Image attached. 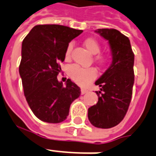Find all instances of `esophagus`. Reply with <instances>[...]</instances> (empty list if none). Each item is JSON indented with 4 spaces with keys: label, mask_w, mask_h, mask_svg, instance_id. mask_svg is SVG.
I'll return each mask as SVG.
<instances>
[{
    "label": "esophagus",
    "mask_w": 156,
    "mask_h": 156,
    "mask_svg": "<svg viewBox=\"0 0 156 156\" xmlns=\"http://www.w3.org/2000/svg\"><path fill=\"white\" fill-rule=\"evenodd\" d=\"M88 90H87V89H84V88H82L81 89V94L82 95H84V94H86V93H87Z\"/></svg>",
    "instance_id": "obj_1"
}]
</instances>
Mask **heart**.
I'll return each mask as SVG.
<instances>
[{"instance_id": "obj_1", "label": "heart", "mask_w": 156, "mask_h": 156, "mask_svg": "<svg viewBox=\"0 0 156 156\" xmlns=\"http://www.w3.org/2000/svg\"><path fill=\"white\" fill-rule=\"evenodd\" d=\"M84 46H85L88 52H90V54H92V55H96V54L100 53V49H101V46H100V43L98 42L95 39H93V38L87 39L84 41ZM72 48H73L72 44H69L66 52V57L67 59L69 58V56H70ZM94 59L100 65H104L108 61V56H104V55H96L94 57ZM68 73L71 79L74 83L80 86L87 85L88 83H90V81L95 79V78L96 77V71H95V69H83L78 66H75V65L71 66L69 68Z\"/></svg>"}]
</instances>
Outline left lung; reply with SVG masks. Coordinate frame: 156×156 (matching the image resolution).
<instances>
[{
	"label": "left lung",
	"mask_w": 156,
	"mask_h": 156,
	"mask_svg": "<svg viewBox=\"0 0 156 156\" xmlns=\"http://www.w3.org/2000/svg\"><path fill=\"white\" fill-rule=\"evenodd\" d=\"M95 32L108 41L112 61L95 82L100 90L98 102L88 108L93 126L109 129L117 126L126 116L130 104L134 82V54L128 37L116 29H98Z\"/></svg>",
	"instance_id": "left-lung-1"
}]
</instances>
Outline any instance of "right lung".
<instances>
[{"label": "right lung", "mask_w": 156, "mask_h": 156, "mask_svg": "<svg viewBox=\"0 0 156 156\" xmlns=\"http://www.w3.org/2000/svg\"><path fill=\"white\" fill-rule=\"evenodd\" d=\"M83 32L56 24L37 25L22 44L19 66L24 95L36 117L48 123L67 118L69 107L79 97L80 88L70 79L57 80L69 43Z\"/></svg>", "instance_id": "obj_1"}]
</instances>
